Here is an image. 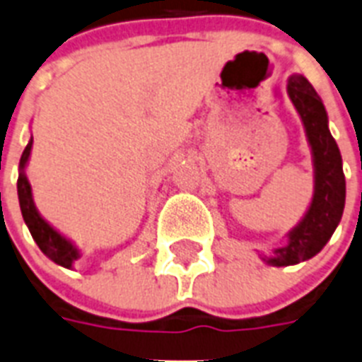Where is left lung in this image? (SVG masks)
<instances>
[{
	"instance_id": "8db88e82",
	"label": "left lung",
	"mask_w": 362,
	"mask_h": 362,
	"mask_svg": "<svg viewBox=\"0 0 362 362\" xmlns=\"http://www.w3.org/2000/svg\"><path fill=\"white\" fill-rule=\"evenodd\" d=\"M286 93L303 122L313 154L314 191L303 217L286 232V243L260 257L267 266L283 267L316 257L339 227L346 204V178L339 145L329 132L325 105L308 79L301 74L288 78Z\"/></svg>"
}]
</instances>
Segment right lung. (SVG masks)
<instances>
[{
    "label": "right lung",
    "mask_w": 362,
    "mask_h": 362,
    "mask_svg": "<svg viewBox=\"0 0 362 362\" xmlns=\"http://www.w3.org/2000/svg\"><path fill=\"white\" fill-rule=\"evenodd\" d=\"M31 148H33V137L29 139L25 151L22 152L18 165V201L20 210H22V217L25 225H28L31 236L40 247V251L46 257L55 262L57 266H63L66 269H74V262L78 258H81V249L76 245L70 238L57 230L54 225H49L40 211L37 210L33 201V189L25 175V167L29 163V156H31Z\"/></svg>",
    "instance_id": "add662e5"
}]
</instances>
